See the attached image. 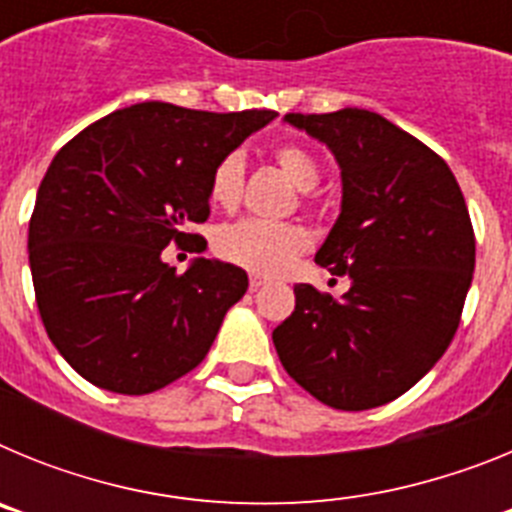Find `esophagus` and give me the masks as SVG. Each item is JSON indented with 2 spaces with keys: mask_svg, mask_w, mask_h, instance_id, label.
<instances>
[{
  "mask_svg": "<svg viewBox=\"0 0 512 512\" xmlns=\"http://www.w3.org/2000/svg\"><path fill=\"white\" fill-rule=\"evenodd\" d=\"M264 284H266V279H261V277H256V274H253L251 282H248V287H251V292H256V289H261Z\"/></svg>",
  "mask_w": 512,
  "mask_h": 512,
  "instance_id": "esophagus-1",
  "label": "esophagus"
}]
</instances>
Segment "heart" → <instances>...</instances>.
Listing matches in <instances>:
<instances>
[{"label":"heart","instance_id":"1","mask_svg":"<svg viewBox=\"0 0 512 512\" xmlns=\"http://www.w3.org/2000/svg\"><path fill=\"white\" fill-rule=\"evenodd\" d=\"M274 161L305 192L318 187V161L297 143H282L274 148ZM243 184H246V158L241 151L225 153L210 174V200L217 207L230 210L241 200ZM307 243H310L307 233L297 225L251 220V217L223 225L215 235V251L225 261L264 277L282 274L300 253H305Z\"/></svg>","mask_w":512,"mask_h":512}]
</instances>
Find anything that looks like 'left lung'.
<instances>
[{"label":"left lung","mask_w":512,"mask_h":512,"mask_svg":"<svg viewBox=\"0 0 512 512\" xmlns=\"http://www.w3.org/2000/svg\"><path fill=\"white\" fill-rule=\"evenodd\" d=\"M284 120L333 151L341 215L315 261L351 279L341 300L295 287L271 338L287 374L336 410H369L431 372L459 328L474 271V230L436 151L359 107Z\"/></svg>","instance_id":"obj_1"}]
</instances>
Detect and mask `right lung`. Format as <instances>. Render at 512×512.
I'll return each instance as SVG.
<instances>
[{"label":"right lung","mask_w":512,"mask_h":512,"mask_svg":"<svg viewBox=\"0 0 512 512\" xmlns=\"http://www.w3.org/2000/svg\"><path fill=\"white\" fill-rule=\"evenodd\" d=\"M274 117L140 102L56 153L27 251L45 333L87 382L148 395L205 359L225 312L246 295V271L197 259L176 274L161 251H205L192 225L210 217L212 169Z\"/></svg>","instance_id":"right-lung-1"}]
</instances>
